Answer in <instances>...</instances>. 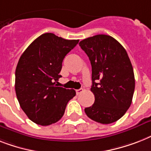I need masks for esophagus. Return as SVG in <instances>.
<instances>
[{
    "instance_id": "1",
    "label": "esophagus",
    "mask_w": 151,
    "mask_h": 151,
    "mask_svg": "<svg viewBox=\"0 0 151 151\" xmlns=\"http://www.w3.org/2000/svg\"><path fill=\"white\" fill-rule=\"evenodd\" d=\"M83 92V89H82V88H80V89H78V90H76V94H77V95H80V94H81V93H82Z\"/></svg>"
}]
</instances>
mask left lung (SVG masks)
<instances>
[{
    "instance_id": "obj_1",
    "label": "left lung",
    "mask_w": 151,
    "mask_h": 151,
    "mask_svg": "<svg viewBox=\"0 0 151 151\" xmlns=\"http://www.w3.org/2000/svg\"><path fill=\"white\" fill-rule=\"evenodd\" d=\"M91 64L95 102L84 109L97 122L109 124L123 116L132 103L135 78L124 47L113 37L96 35L80 42Z\"/></svg>"
}]
</instances>
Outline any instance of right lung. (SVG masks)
I'll list each match as a JSON object with an SVG mask.
<instances>
[{
    "label": "right lung",
    "instance_id": "add662e5",
    "mask_svg": "<svg viewBox=\"0 0 151 151\" xmlns=\"http://www.w3.org/2000/svg\"><path fill=\"white\" fill-rule=\"evenodd\" d=\"M79 40H68L53 33L35 39L21 56L15 70V92L22 109L38 125L49 126L63 117L73 89L58 87L65 56Z\"/></svg>",
    "mask_w": 151,
    "mask_h": 151
}]
</instances>
